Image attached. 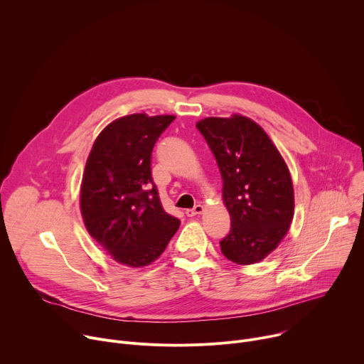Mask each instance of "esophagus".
Listing matches in <instances>:
<instances>
[{
    "mask_svg": "<svg viewBox=\"0 0 364 364\" xmlns=\"http://www.w3.org/2000/svg\"><path fill=\"white\" fill-rule=\"evenodd\" d=\"M203 212V205L201 204H196L193 209H188V210H186V215L188 216V218H193V216H197V215H200Z\"/></svg>",
    "mask_w": 364,
    "mask_h": 364,
    "instance_id": "esophagus-1",
    "label": "esophagus"
}]
</instances>
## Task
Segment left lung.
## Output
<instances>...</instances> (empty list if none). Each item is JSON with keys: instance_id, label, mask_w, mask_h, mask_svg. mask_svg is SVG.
I'll use <instances>...</instances> for the list:
<instances>
[{"instance_id": "obj_1", "label": "left lung", "mask_w": 364, "mask_h": 364, "mask_svg": "<svg viewBox=\"0 0 364 364\" xmlns=\"http://www.w3.org/2000/svg\"><path fill=\"white\" fill-rule=\"evenodd\" d=\"M196 127L223 180L232 228L220 240L222 253L237 265L262 261L277 249L294 218L289 170L267 132L246 117L204 118Z\"/></svg>"}]
</instances>
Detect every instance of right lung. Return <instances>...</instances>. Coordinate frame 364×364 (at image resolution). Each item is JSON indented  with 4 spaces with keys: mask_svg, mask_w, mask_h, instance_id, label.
Instances as JSON below:
<instances>
[{
    "mask_svg": "<svg viewBox=\"0 0 364 364\" xmlns=\"http://www.w3.org/2000/svg\"><path fill=\"white\" fill-rule=\"evenodd\" d=\"M174 115L132 114L103 129L87 157L80 212L89 235L117 262L152 264L174 236L180 220L168 215L151 176V154Z\"/></svg>",
    "mask_w": 364,
    "mask_h": 364,
    "instance_id": "add662e5",
    "label": "right lung"
}]
</instances>
